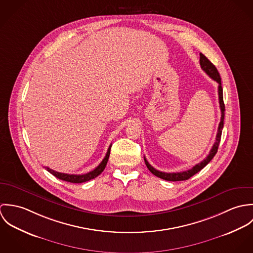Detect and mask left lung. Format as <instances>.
<instances>
[{
	"instance_id": "left-lung-1",
	"label": "left lung",
	"mask_w": 253,
	"mask_h": 253,
	"mask_svg": "<svg viewBox=\"0 0 253 253\" xmlns=\"http://www.w3.org/2000/svg\"><path fill=\"white\" fill-rule=\"evenodd\" d=\"M200 65L202 67V69L207 73L212 80H214L218 84V97H219V105H220V110H221V121L219 123L218 126V130H217L216 140L215 143L212 146L210 154L208 155V157L202 161L200 164L196 165L195 167H193L191 169L186 170V171H182V172H163L160 170H157L156 169H154L146 160L144 157L145 164L148 168V169L156 176L167 181H183L189 179L190 177H192L193 175H195L196 173H198L200 170H202L215 156L218 150V146L220 143V139H221V133H222V129H223V126H224V116H225V105H224V101H223V88L221 85V78L220 75L217 71L216 67L203 54L200 53Z\"/></svg>"
}]
</instances>
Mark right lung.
<instances>
[{
  "instance_id": "obj_1",
  "label": "right lung",
  "mask_w": 253,
  "mask_h": 253,
  "mask_svg": "<svg viewBox=\"0 0 253 253\" xmlns=\"http://www.w3.org/2000/svg\"><path fill=\"white\" fill-rule=\"evenodd\" d=\"M111 146L110 145L108 148V151L106 153L105 158L102 160V162L99 164V166H97V168H95L93 170L85 173V174H67V173H61V172H57L55 170H52L51 169L45 167L46 170L48 172H50L52 175H54L55 177H57L58 179L63 181H67V182H71V183H83V182H86V181L91 180L95 177H97L99 174H101V172L104 170L107 162H108L109 156H110V151H111Z\"/></svg>"
}]
</instances>
